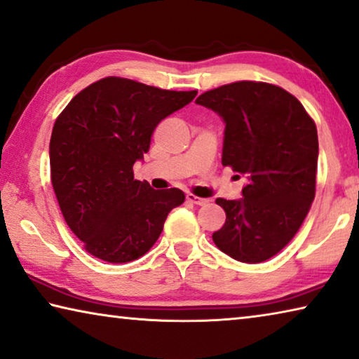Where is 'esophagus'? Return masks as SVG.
<instances>
[{
	"label": "esophagus",
	"mask_w": 359,
	"mask_h": 359,
	"mask_svg": "<svg viewBox=\"0 0 359 359\" xmlns=\"http://www.w3.org/2000/svg\"><path fill=\"white\" fill-rule=\"evenodd\" d=\"M187 201H190L191 204H196V206H203V204H208V200H204V198H200V196L191 195V193H189V195H187Z\"/></svg>",
	"instance_id": "34e87169"
}]
</instances>
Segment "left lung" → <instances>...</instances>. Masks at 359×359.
I'll return each instance as SVG.
<instances>
[{"label":"left lung","mask_w":359,"mask_h":359,"mask_svg":"<svg viewBox=\"0 0 359 359\" xmlns=\"http://www.w3.org/2000/svg\"><path fill=\"white\" fill-rule=\"evenodd\" d=\"M225 123L222 164L248 179L240 200L217 198L226 219L212 240L244 264L276 255L315 200L318 133L302 104L283 88L238 81L196 99Z\"/></svg>","instance_id":"left-lung-1"}]
</instances>
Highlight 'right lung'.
Segmentation results:
<instances>
[{
    "label": "right lung",
    "mask_w": 359,
    "mask_h": 359,
    "mask_svg": "<svg viewBox=\"0 0 359 359\" xmlns=\"http://www.w3.org/2000/svg\"><path fill=\"white\" fill-rule=\"evenodd\" d=\"M108 76L76 94L55 119L50 180L67 225L94 257L126 264L150 251L164 220L185 201L179 189L153 190L133 166L155 128L196 97Z\"/></svg>",
    "instance_id": "obj_1"
}]
</instances>
